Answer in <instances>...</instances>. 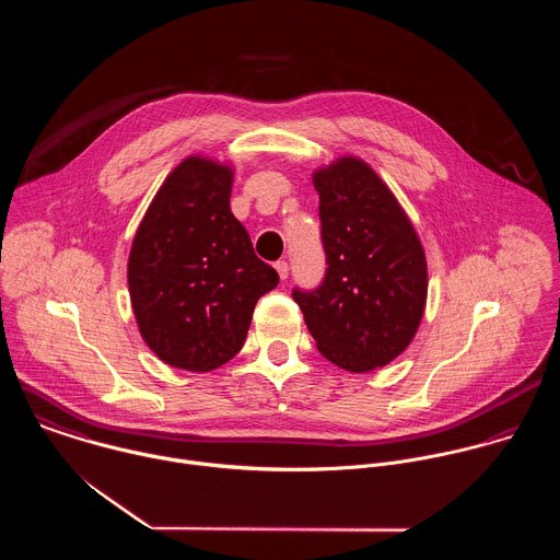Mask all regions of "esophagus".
Segmentation results:
<instances>
[{
    "mask_svg": "<svg viewBox=\"0 0 560 560\" xmlns=\"http://www.w3.org/2000/svg\"><path fill=\"white\" fill-rule=\"evenodd\" d=\"M276 271H278L280 280H287L289 278V262L287 260H278L276 262Z\"/></svg>",
    "mask_w": 560,
    "mask_h": 560,
    "instance_id": "obj_1",
    "label": "esophagus"
}]
</instances>
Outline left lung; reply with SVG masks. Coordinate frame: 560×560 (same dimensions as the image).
Returning <instances> with one entry per match:
<instances>
[{"label":"left lung","instance_id":"obj_1","mask_svg":"<svg viewBox=\"0 0 560 560\" xmlns=\"http://www.w3.org/2000/svg\"><path fill=\"white\" fill-rule=\"evenodd\" d=\"M327 258L315 291H293L317 349L331 364L369 373L409 347L427 304V258L407 213L360 158L313 174Z\"/></svg>","mask_w":560,"mask_h":560}]
</instances>
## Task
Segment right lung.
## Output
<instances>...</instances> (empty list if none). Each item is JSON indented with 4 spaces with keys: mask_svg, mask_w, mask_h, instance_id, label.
Returning <instances> with one entry per match:
<instances>
[{
    "mask_svg": "<svg viewBox=\"0 0 560 560\" xmlns=\"http://www.w3.org/2000/svg\"><path fill=\"white\" fill-rule=\"evenodd\" d=\"M233 167L191 155L163 180L129 252L140 334L161 362L207 373L245 342L258 298L278 287L231 211Z\"/></svg>",
    "mask_w": 560,
    "mask_h": 560,
    "instance_id": "add662e5",
    "label": "right lung"
}]
</instances>
